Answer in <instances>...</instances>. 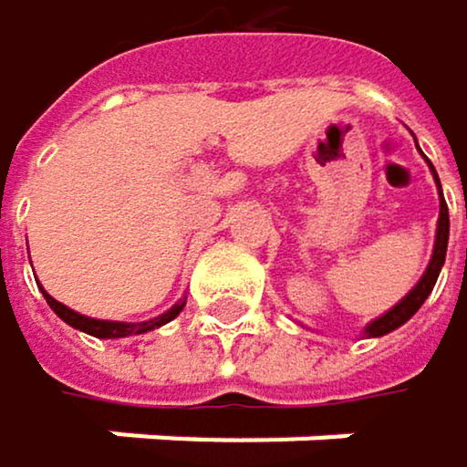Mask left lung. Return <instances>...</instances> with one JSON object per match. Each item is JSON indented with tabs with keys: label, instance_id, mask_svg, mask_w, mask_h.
I'll use <instances>...</instances> for the list:
<instances>
[{
	"label": "left lung",
	"instance_id": "1",
	"mask_svg": "<svg viewBox=\"0 0 467 467\" xmlns=\"http://www.w3.org/2000/svg\"><path fill=\"white\" fill-rule=\"evenodd\" d=\"M429 167H431V164H429ZM431 172H434V167H431ZM434 181H437V172H434ZM437 186H440V181H437ZM446 247H449V205H446V200H442V192H440V220H437V239H434L431 262H429L423 278L418 281V286L399 303V306H392L387 315H381L379 320H373V323L365 328L368 337H384V334L395 331V328L404 326V323L423 306V300L429 297V292H431L434 284H437V275H440L442 262H446Z\"/></svg>",
	"mask_w": 467,
	"mask_h": 467
}]
</instances>
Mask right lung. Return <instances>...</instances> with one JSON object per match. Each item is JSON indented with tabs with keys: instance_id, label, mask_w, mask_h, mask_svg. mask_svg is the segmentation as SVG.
<instances>
[{
	"instance_id": "add662e5",
	"label": "right lung",
	"mask_w": 467,
	"mask_h": 467,
	"mask_svg": "<svg viewBox=\"0 0 467 467\" xmlns=\"http://www.w3.org/2000/svg\"><path fill=\"white\" fill-rule=\"evenodd\" d=\"M44 297H47V303H49V309H52L63 323H68L72 328H80V331H86V334H91V337H99V339H119V337H130V334L152 331V328H158V326H164V323L175 320V317L181 315V309L186 306V300H181V303H175V306H172L170 312H164V315L155 317V320H147V323H113V320H94V317H83V315L72 312L68 306H63V303H57L55 297H49L47 292H44Z\"/></svg>"
}]
</instances>
